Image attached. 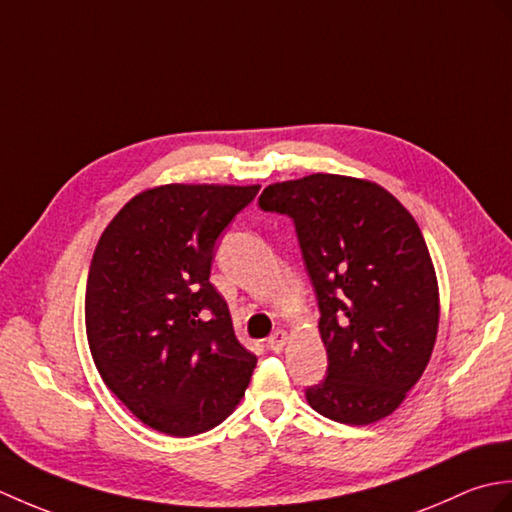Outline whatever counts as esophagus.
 I'll return each instance as SVG.
<instances>
[{
  "label": "esophagus",
  "instance_id": "1",
  "mask_svg": "<svg viewBox=\"0 0 512 512\" xmlns=\"http://www.w3.org/2000/svg\"><path fill=\"white\" fill-rule=\"evenodd\" d=\"M286 343H288V332H284V330H277V332H273V334L268 336V347L273 352L284 350Z\"/></svg>",
  "mask_w": 512,
  "mask_h": 512
}]
</instances>
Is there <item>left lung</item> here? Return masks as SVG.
Wrapping results in <instances>:
<instances>
[{"mask_svg": "<svg viewBox=\"0 0 512 512\" xmlns=\"http://www.w3.org/2000/svg\"><path fill=\"white\" fill-rule=\"evenodd\" d=\"M259 206L295 220L317 292L328 378L308 387L310 407L343 424L387 418L438 336V279L420 226L380 184L336 173L268 184Z\"/></svg>", "mask_w": 512, "mask_h": 512, "instance_id": "left-lung-1", "label": "left lung"}]
</instances>
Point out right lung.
<instances>
[{
	"label": "right lung",
	"instance_id": "add662e5",
	"mask_svg": "<svg viewBox=\"0 0 512 512\" xmlns=\"http://www.w3.org/2000/svg\"><path fill=\"white\" fill-rule=\"evenodd\" d=\"M259 184H162L134 195L96 244L85 288V332L107 389L176 438L226 420L257 356L237 341L213 288L215 239Z\"/></svg>",
	"mask_w": 512,
	"mask_h": 512
}]
</instances>
